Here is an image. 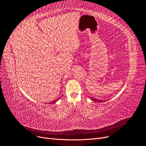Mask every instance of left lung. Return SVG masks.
Wrapping results in <instances>:
<instances>
[{
  "mask_svg": "<svg viewBox=\"0 0 146 146\" xmlns=\"http://www.w3.org/2000/svg\"><path fill=\"white\" fill-rule=\"evenodd\" d=\"M91 99L92 100H93V101H94V102H104V100H98V99H95V98H91Z\"/></svg>",
  "mask_w": 146,
  "mask_h": 146,
  "instance_id": "obj_1",
  "label": "left lung"
}]
</instances>
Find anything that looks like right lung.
I'll list each match as a JSON object with an SVG mask.
<instances>
[{"label":"right lung","instance_id":"add662e5","mask_svg":"<svg viewBox=\"0 0 146 146\" xmlns=\"http://www.w3.org/2000/svg\"><path fill=\"white\" fill-rule=\"evenodd\" d=\"M55 102H56V100H54V101H53V102H52L50 103V104H53V103H55Z\"/></svg>","mask_w":146,"mask_h":146}]
</instances>
